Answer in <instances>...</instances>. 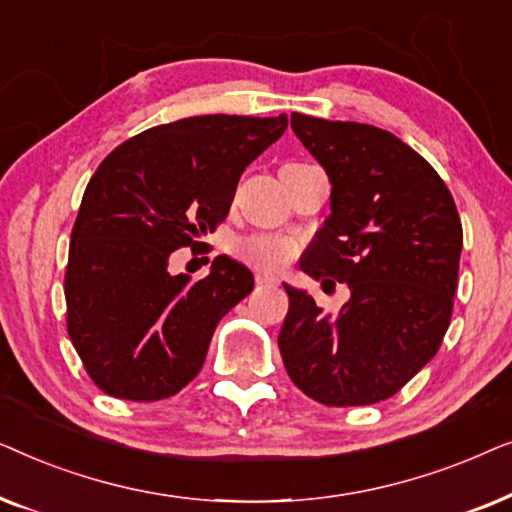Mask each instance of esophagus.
Instances as JSON below:
<instances>
[{
	"instance_id": "esophagus-1",
	"label": "esophagus",
	"mask_w": 512,
	"mask_h": 512,
	"mask_svg": "<svg viewBox=\"0 0 512 512\" xmlns=\"http://www.w3.org/2000/svg\"><path fill=\"white\" fill-rule=\"evenodd\" d=\"M254 279H256L258 286H277L279 284V279L268 275V272H256Z\"/></svg>"
}]
</instances>
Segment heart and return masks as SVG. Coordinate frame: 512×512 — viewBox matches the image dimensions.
<instances>
[{"instance_id": "obj_1", "label": "heart", "mask_w": 512, "mask_h": 512, "mask_svg": "<svg viewBox=\"0 0 512 512\" xmlns=\"http://www.w3.org/2000/svg\"><path fill=\"white\" fill-rule=\"evenodd\" d=\"M235 254L240 256L244 263L251 265V268L263 270V272H277L286 268V265L296 258L298 247L296 242L284 235L258 233L237 242Z\"/></svg>"}]
</instances>
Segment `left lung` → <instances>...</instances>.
I'll return each mask as SVG.
<instances>
[{"label":"left lung","mask_w":512,"mask_h":512,"mask_svg":"<svg viewBox=\"0 0 512 512\" xmlns=\"http://www.w3.org/2000/svg\"><path fill=\"white\" fill-rule=\"evenodd\" d=\"M291 128L331 179V216L300 268L347 284L335 319L284 286L279 352L291 382L333 408L401 391L450 328L464 230L440 174L387 130L291 114Z\"/></svg>","instance_id":"left-lung-1"}]
</instances>
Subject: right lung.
<instances>
[{
    "instance_id": "right-lung-1",
    "label": "right lung",
    "mask_w": 512,
    "mask_h": 512,
    "mask_svg": "<svg viewBox=\"0 0 512 512\" xmlns=\"http://www.w3.org/2000/svg\"><path fill=\"white\" fill-rule=\"evenodd\" d=\"M284 130V114L184 118L125 139L90 177L69 242L67 333L104 394L151 403L200 373L254 277L216 256L191 282L170 275V256L219 228L244 167Z\"/></svg>"
}]
</instances>
